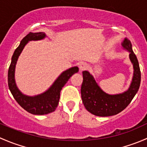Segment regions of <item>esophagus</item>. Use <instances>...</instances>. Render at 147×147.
Returning <instances> with one entry per match:
<instances>
[{
	"instance_id": "esophagus-1",
	"label": "esophagus",
	"mask_w": 147,
	"mask_h": 147,
	"mask_svg": "<svg viewBox=\"0 0 147 147\" xmlns=\"http://www.w3.org/2000/svg\"><path fill=\"white\" fill-rule=\"evenodd\" d=\"M79 68H80V70L83 71V70H84L86 68H87V65L84 64V63H81V64L80 65Z\"/></svg>"
}]
</instances>
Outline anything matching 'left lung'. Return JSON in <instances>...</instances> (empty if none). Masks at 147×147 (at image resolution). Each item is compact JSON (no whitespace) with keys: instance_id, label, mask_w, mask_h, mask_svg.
<instances>
[{"instance_id":"1","label":"left lung","mask_w":147,"mask_h":147,"mask_svg":"<svg viewBox=\"0 0 147 147\" xmlns=\"http://www.w3.org/2000/svg\"><path fill=\"white\" fill-rule=\"evenodd\" d=\"M122 46L130 53L129 58L134 66V77L130 87L125 92L115 95L106 94L100 88L94 78L87 71H83L81 97L84 107L92 115L109 117L117 115L131 102L139 88L141 72L137 56L131 48L129 40L125 38Z\"/></svg>"}]
</instances>
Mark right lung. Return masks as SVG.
<instances>
[{
    "label": "right lung",
    "mask_w": 147,
    "mask_h": 147,
    "mask_svg": "<svg viewBox=\"0 0 147 147\" xmlns=\"http://www.w3.org/2000/svg\"><path fill=\"white\" fill-rule=\"evenodd\" d=\"M45 37V34L44 32H29L26 37H24L13 53L8 73V87L15 100L25 110L32 115H47L55 110L58 105L62 88L70 77L79 71L78 67H74L65 71L56 80L51 87L43 94L35 97H28L22 94L17 88L15 82L14 74L16 62L28 41L41 40Z\"/></svg>",
    "instance_id": "1"
}]
</instances>
